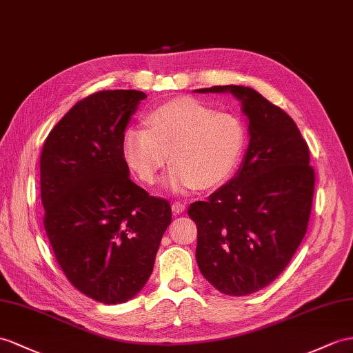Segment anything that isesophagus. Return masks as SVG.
<instances>
[{
  "mask_svg": "<svg viewBox=\"0 0 353 353\" xmlns=\"http://www.w3.org/2000/svg\"><path fill=\"white\" fill-rule=\"evenodd\" d=\"M184 210H185L184 203H181V202L172 203V211H174V214H181V212H184Z\"/></svg>",
  "mask_w": 353,
  "mask_h": 353,
  "instance_id": "34e87169",
  "label": "esophagus"
}]
</instances>
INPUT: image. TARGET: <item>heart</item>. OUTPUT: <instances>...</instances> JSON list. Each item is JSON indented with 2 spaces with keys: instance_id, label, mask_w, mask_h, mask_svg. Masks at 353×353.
<instances>
[{
  "instance_id": "1",
  "label": "heart",
  "mask_w": 353,
  "mask_h": 353,
  "mask_svg": "<svg viewBox=\"0 0 353 353\" xmlns=\"http://www.w3.org/2000/svg\"><path fill=\"white\" fill-rule=\"evenodd\" d=\"M147 125L123 137L127 165L143 183L154 184L170 163L168 184L176 192L212 190L234 174L245 150L247 130L234 114L219 112L193 97H176L152 108Z\"/></svg>"
}]
</instances>
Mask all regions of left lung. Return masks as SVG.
I'll return each instance as SVG.
<instances>
[{"label": "left lung", "instance_id": "1", "mask_svg": "<svg viewBox=\"0 0 353 353\" xmlns=\"http://www.w3.org/2000/svg\"><path fill=\"white\" fill-rule=\"evenodd\" d=\"M197 91H229L248 117L250 143L236 176L187 210L202 276L221 294L243 296L276 280L304 239L316 181L310 150L294 119L253 88Z\"/></svg>", "mask_w": 353, "mask_h": 353}]
</instances>
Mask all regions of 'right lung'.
I'll use <instances>...</instances> for the list:
<instances>
[{
	"label": "right lung",
	"instance_id": "obj_1",
	"mask_svg": "<svg viewBox=\"0 0 353 353\" xmlns=\"http://www.w3.org/2000/svg\"><path fill=\"white\" fill-rule=\"evenodd\" d=\"M145 92L105 90L79 100L48 134L40 196L55 259L72 285L121 304L148 281L172 221L169 201L128 178L125 125Z\"/></svg>",
	"mask_w": 353,
	"mask_h": 353
}]
</instances>
